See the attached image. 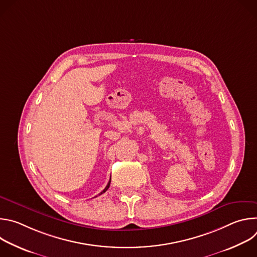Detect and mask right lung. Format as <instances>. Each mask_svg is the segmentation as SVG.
<instances>
[{
    "label": "right lung",
    "mask_w": 257,
    "mask_h": 257,
    "mask_svg": "<svg viewBox=\"0 0 257 257\" xmlns=\"http://www.w3.org/2000/svg\"><path fill=\"white\" fill-rule=\"evenodd\" d=\"M109 184H111V180H109V181H108V183H107V185L105 186V188H104V189H103V190H102V191H101V192H100V193H99L98 195H100V194L104 193V192H105V191H106V190L108 189V187H109Z\"/></svg>",
    "instance_id": "1"
}]
</instances>
